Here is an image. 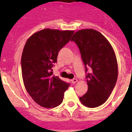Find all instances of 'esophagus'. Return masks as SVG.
<instances>
[{
  "mask_svg": "<svg viewBox=\"0 0 132 132\" xmlns=\"http://www.w3.org/2000/svg\"><path fill=\"white\" fill-rule=\"evenodd\" d=\"M77 81H78V80H77V79H72V80H71V82L72 83V84H75Z\"/></svg>",
  "mask_w": 132,
  "mask_h": 132,
  "instance_id": "obj_1",
  "label": "esophagus"
}]
</instances>
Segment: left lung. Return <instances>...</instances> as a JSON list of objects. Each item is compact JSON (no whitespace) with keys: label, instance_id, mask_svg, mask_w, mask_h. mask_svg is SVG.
Masks as SVG:
<instances>
[{"label":"left lung","instance_id":"1","mask_svg":"<svg viewBox=\"0 0 132 132\" xmlns=\"http://www.w3.org/2000/svg\"><path fill=\"white\" fill-rule=\"evenodd\" d=\"M78 46L85 64L88 90L80 101L89 108L103 104L114 89L118 76L116 55L112 46L101 33L93 29L76 32L71 38Z\"/></svg>","mask_w":132,"mask_h":132}]
</instances>
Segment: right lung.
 <instances>
[{
	"label": "right lung",
	"mask_w": 132,
	"mask_h": 132,
	"mask_svg": "<svg viewBox=\"0 0 132 132\" xmlns=\"http://www.w3.org/2000/svg\"><path fill=\"white\" fill-rule=\"evenodd\" d=\"M74 31L47 28L27 40L21 55V74L26 91L33 100L45 108H54L63 101L70 84L53 75L59 51L69 42Z\"/></svg>",
	"instance_id": "obj_1"
}]
</instances>
